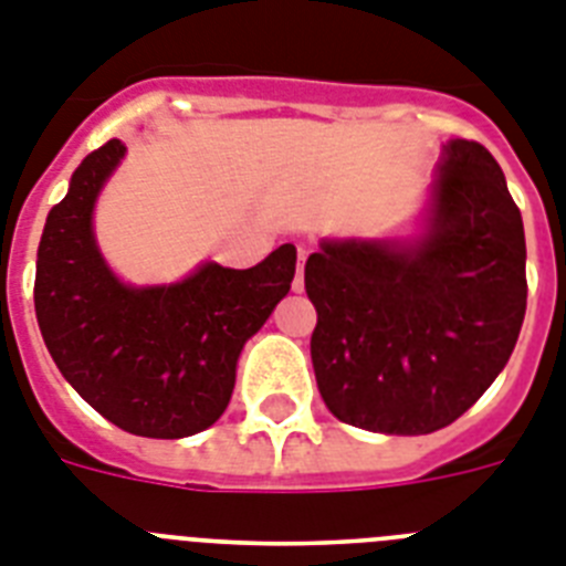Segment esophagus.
Returning <instances> with one entry per match:
<instances>
[{
    "instance_id": "esophagus-1",
    "label": "esophagus",
    "mask_w": 566,
    "mask_h": 566,
    "mask_svg": "<svg viewBox=\"0 0 566 566\" xmlns=\"http://www.w3.org/2000/svg\"><path fill=\"white\" fill-rule=\"evenodd\" d=\"M305 261H307V250H298L296 275H293V291H302V287H305Z\"/></svg>"
}]
</instances>
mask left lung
I'll list each match as a JSON object with an SVG mask.
<instances>
[{
	"label": "left lung",
	"mask_w": 566,
	"mask_h": 566,
	"mask_svg": "<svg viewBox=\"0 0 566 566\" xmlns=\"http://www.w3.org/2000/svg\"><path fill=\"white\" fill-rule=\"evenodd\" d=\"M311 359L336 420L431 434L481 400L526 313V241L497 160L443 146L417 241H322L305 264Z\"/></svg>",
	"instance_id": "8db88e82"
}]
</instances>
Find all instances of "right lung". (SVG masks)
Segmentation results:
<instances>
[{
  "instance_id": "right-lung-1",
  "label": "right lung",
  "mask_w": 566,
  "mask_h": 566,
  "mask_svg": "<svg viewBox=\"0 0 566 566\" xmlns=\"http://www.w3.org/2000/svg\"><path fill=\"white\" fill-rule=\"evenodd\" d=\"M123 155L120 140L85 155L49 212L33 307L56 368L94 411L129 434L178 440L224 415L244 342L291 291L296 247L250 270L207 261L178 284H123L92 230L94 201Z\"/></svg>"
}]
</instances>
